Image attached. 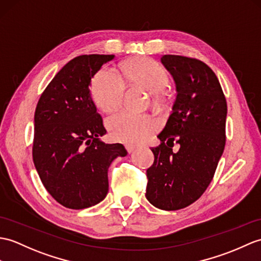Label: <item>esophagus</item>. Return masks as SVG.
Masks as SVG:
<instances>
[{"instance_id": "1", "label": "esophagus", "mask_w": 261, "mask_h": 261, "mask_svg": "<svg viewBox=\"0 0 261 261\" xmlns=\"http://www.w3.org/2000/svg\"><path fill=\"white\" fill-rule=\"evenodd\" d=\"M125 149L129 153H131V152H133V151H135L136 147H135V145H132V144H125Z\"/></svg>"}]
</instances>
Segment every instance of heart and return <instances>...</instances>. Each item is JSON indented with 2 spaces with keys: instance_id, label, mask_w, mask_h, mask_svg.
<instances>
[{
  "instance_id": "1",
  "label": "heart",
  "mask_w": 261,
  "mask_h": 261,
  "mask_svg": "<svg viewBox=\"0 0 261 261\" xmlns=\"http://www.w3.org/2000/svg\"><path fill=\"white\" fill-rule=\"evenodd\" d=\"M120 77L110 70L102 69L91 83L92 99L102 112L112 113L122 105L124 88H141L149 92L153 107L165 108L170 96L167 87L170 74L154 60L138 57L120 64ZM107 128L113 140L139 143L155 129L154 121L147 114L120 112L107 120Z\"/></svg>"
}]
</instances>
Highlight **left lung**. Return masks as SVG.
I'll return each instance as SVG.
<instances>
[{
    "mask_svg": "<svg viewBox=\"0 0 261 261\" xmlns=\"http://www.w3.org/2000/svg\"><path fill=\"white\" fill-rule=\"evenodd\" d=\"M161 62L177 84V98L161 143L151 148L145 197L162 210L188 207L213 180L226 144V96L215 72L195 58L166 54ZM174 142L180 144L173 153Z\"/></svg>",
    "mask_w": 261,
    "mask_h": 261,
    "instance_id": "obj_1",
    "label": "left lung"
}]
</instances>
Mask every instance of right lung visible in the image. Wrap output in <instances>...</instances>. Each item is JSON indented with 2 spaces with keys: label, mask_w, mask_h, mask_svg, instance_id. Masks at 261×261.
Returning a JSON list of instances; mask_svg holds the SVG:
<instances>
[{
  "label": "right lung",
  "mask_w": 261,
  "mask_h": 261,
  "mask_svg": "<svg viewBox=\"0 0 261 261\" xmlns=\"http://www.w3.org/2000/svg\"><path fill=\"white\" fill-rule=\"evenodd\" d=\"M114 56L84 54L66 63L42 92L34 113L32 156L46 191L63 207L89 208L109 190L108 169L122 144H107V132L91 99L90 82Z\"/></svg>",
  "instance_id": "right-lung-1"
}]
</instances>
